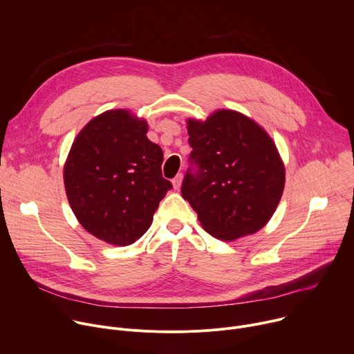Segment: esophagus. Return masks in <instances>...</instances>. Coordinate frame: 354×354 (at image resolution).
Listing matches in <instances>:
<instances>
[{"label":"esophagus","mask_w":354,"mask_h":354,"mask_svg":"<svg viewBox=\"0 0 354 354\" xmlns=\"http://www.w3.org/2000/svg\"><path fill=\"white\" fill-rule=\"evenodd\" d=\"M182 180H183V176H182V174H178L174 179H172V185H174V189L175 190H178L179 187H180V185H182Z\"/></svg>","instance_id":"1"}]
</instances>
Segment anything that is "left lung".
<instances>
[{"mask_svg":"<svg viewBox=\"0 0 354 354\" xmlns=\"http://www.w3.org/2000/svg\"><path fill=\"white\" fill-rule=\"evenodd\" d=\"M190 158L182 196L214 238L235 241L263 228L274 214L286 183L284 162L268 131L232 109L206 120H186Z\"/></svg>","mask_w":354,"mask_h":354,"instance_id":"1","label":"left lung"}]
</instances>
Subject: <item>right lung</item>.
Returning <instances> with one entry per match:
<instances>
[{
  "instance_id": "obj_1",
  "label": "right lung",
  "mask_w": 354,
  "mask_h": 354,
  "mask_svg": "<svg viewBox=\"0 0 354 354\" xmlns=\"http://www.w3.org/2000/svg\"><path fill=\"white\" fill-rule=\"evenodd\" d=\"M147 131V120L131 111H106L82 127L64 162L74 216L109 245L126 246L141 238L172 187L162 178V149Z\"/></svg>"
}]
</instances>
